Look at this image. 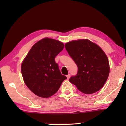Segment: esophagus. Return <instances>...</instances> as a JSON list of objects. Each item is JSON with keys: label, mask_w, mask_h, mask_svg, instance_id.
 <instances>
[{"label": "esophagus", "mask_w": 126, "mask_h": 126, "mask_svg": "<svg viewBox=\"0 0 126 126\" xmlns=\"http://www.w3.org/2000/svg\"><path fill=\"white\" fill-rule=\"evenodd\" d=\"M70 77H71V74H68V75H67V78L68 79H69V78H70Z\"/></svg>", "instance_id": "esophagus-1"}]
</instances>
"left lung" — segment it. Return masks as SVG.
I'll list each match as a JSON object with an SVG mask.
<instances>
[{"label":"left lung","instance_id":"obj_1","mask_svg":"<svg viewBox=\"0 0 126 126\" xmlns=\"http://www.w3.org/2000/svg\"><path fill=\"white\" fill-rule=\"evenodd\" d=\"M65 47L78 67L77 74L69 82L85 94L99 91L110 73L109 61L103 50L88 39L72 40Z\"/></svg>","mask_w":126,"mask_h":126}]
</instances>
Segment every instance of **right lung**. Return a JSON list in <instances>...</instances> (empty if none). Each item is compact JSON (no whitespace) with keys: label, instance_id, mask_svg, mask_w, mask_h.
Instances as JSON below:
<instances>
[{"label":"right lung","instance_id":"right-lung-1","mask_svg":"<svg viewBox=\"0 0 126 126\" xmlns=\"http://www.w3.org/2000/svg\"><path fill=\"white\" fill-rule=\"evenodd\" d=\"M63 48L62 42L45 38L36 43L23 60L21 71L25 84L38 96L51 97L67 79L54 60Z\"/></svg>","mask_w":126,"mask_h":126}]
</instances>
